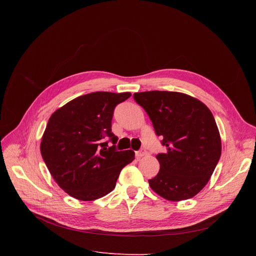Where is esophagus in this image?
Segmentation results:
<instances>
[{"label": "esophagus", "instance_id": "34e87169", "mask_svg": "<svg viewBox=\"0 0 256 256\" xmlns=\"http://www.w3.org/2000/svg\"><path fill=\"white\" fill-rule=\"evenodd\" d=\"M144 154H146V150H144V148H142V150H138V152H136V157L138 158V159H140V158H142Z\"/></svg>", "mask_w": 256, "mask_h": 256}]
</instances>
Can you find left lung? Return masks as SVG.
Listing matches in <instances>:
<instances>
[{
    "label": "left lung",
    "instance_id": "1",
    "mask_svg": "<svg viewBox=\"0 0 256 256\" xmlns=\"http://www.w3.org/2000/svg\"><path fill=\"white\" fill-rule=\"evenodd\" d=\"M166 152L156 158L160 170L148 180L166 200H184L202 190L221 156V138L210 110L198 99L178 92H134Z\"/></svg>",
    "mask_w": 256,
    "mask_h": 256
}]
</instances>
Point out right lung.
<instances>
[{
	"label": "right lung",
	"mask_w": 256,
	"mask_h": 256,
	"mask_svg": "<svg viewBox=\"0 0 256 256\" xmlns=\"http://www.w3.org/2000/svg\"><path fill=\"white\" fill-rule=\"evenodd\" d=\"M130 92H95L76 97L54 112L44 132L40 152L54 180L69 196L94 200L110 193L122 168L134 159V152L108 147L113 144L115 106Z\"/></svg>",
	"instance_id": "obj_1"
}]
</instances>
